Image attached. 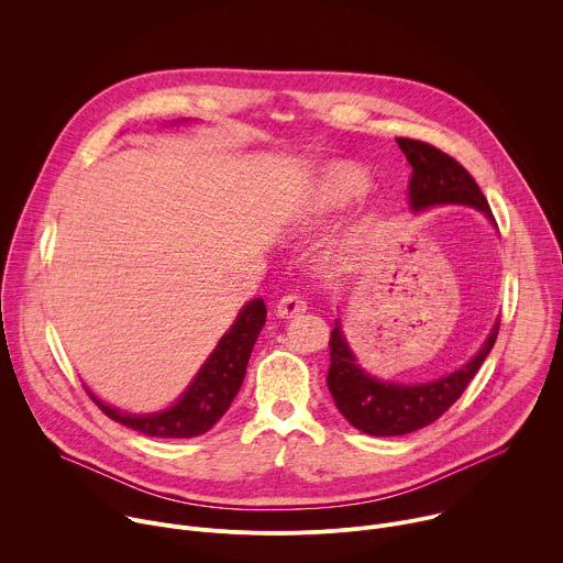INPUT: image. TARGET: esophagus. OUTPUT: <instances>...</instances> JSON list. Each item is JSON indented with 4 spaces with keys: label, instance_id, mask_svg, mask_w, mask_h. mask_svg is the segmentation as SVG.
Instances as JSON below:
<instances>
[{
    "label": "esophagus",
    "instance_id": "esophagus-1",
    "mask_svg": "<svg viewBox=\"0 0 563 563\" xmlns=\"http://www.w3.org/2000/svg\"><path fill=\"white\" fill-rule=\"evenodd\" d=\"M305 309H307L305 300H302L300 296H296V294H287V296H283V298L276 302V313H278L280 318H294V316L302 313Z\"/></svg>",
    "mask_w": 563,
    "mask_h": 563
}]
</instances>
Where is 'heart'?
<instances>
[{
  "instance_id": "heart-1",
  "label": "heart",
  "mask_w": 563,
  "mask_h": 563,
  "mask_svg": "<svg viewBox=\"0 0 563 563\" xmlns=\"http://www.w3.org/2000/svg\"><path fill=\"white\" fill-rule=\"evenodd\" d=\"M369 189L367 176L352 167V165H334L328 172L320 174L316 180L309 198H307V211L311 216H328L339 209H345L361 200ZM369 238V229H363V233L356 238L354 245L365 243Z\"/></svg>"
}]
</instances>
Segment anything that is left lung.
I'll use <instances>...</instances> for the list:
<instances>
[{"instance_id":"left-lung-1","label":"left lung","mask_w":563,"mask_h":563,"mask_svg":"<svg viewBox=\"0 0 563 563\" xmlns=\"http://www.w3.org/2000/svg\"><path fill=\"white\" fill-rule=\"evenodd\" d=\"M396 142L412 167L408 194L415 213L441 205H463L481 211L495 224L486 196L481 194L474 178L454 157L428 142L410 137H396ZM334 325L336 328L332 330L330 339L332 365L328 372V387L345 421L363 434L372 437L410 434L448 412L467 383L474 378L478 367L484 365L499 334L497 320L484 345L478 347V352L465 365L434 380L406 385L380 380L367 374L352 352L339 318L334 320Z\"/></svg>"}]
</instances>
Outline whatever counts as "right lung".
I'll return each mask as SVG.
<instances>
[{
	"mask_svg": "<svg viewBox=\"0 0 563 563\" xmlns=\"http://www.w3.org/2000/svg\"><path fill=\"white\" fill-rule=\"evenodd\" d=\"M189 122V120H183ZM267 307L263 298H254L238 311L233 325L222 334L209 358L202 363L198 374L191 378L187 389L178 396L174 406L148 412L131 415L107 406L89 387V396L100 406V410L140 434L157 439H191L211 430L222 415L229 410L240 385H243L247 363L256 339L265 325Z\"/></svg>",
	"mask_w": 563,
	"mask_h": 563,
	"instance_id": "right-lung-1",
	"label": "right lung"
}]
</instances>
